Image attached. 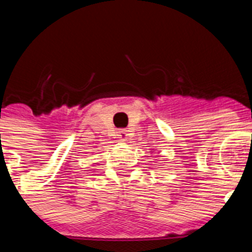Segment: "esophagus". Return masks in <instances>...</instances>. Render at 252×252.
Returning a JSON list of instances; mask_svg holds the SVG:
<instances>
[{
  "mask_svg": "<svg viewBox=\"0 0 252 252\" xmlns=\"http://www.w3.org/2000/svg\"><path fill=\"white\" fill-rule=\"evenodd\" d=\"M119 137H120V140H122V141L127 140V132H126V130H120L119 131Z\"/></svg>",
  "mask_w": 252,
  "mask_h": 252,
  "instance_id": "34e87169",
  "label": "esophagus"
}]
</instances>
